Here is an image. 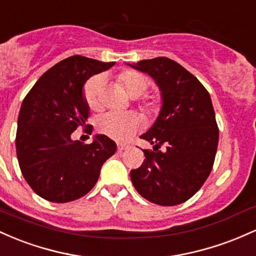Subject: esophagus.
Masks as SVG:
<instances>
[{
    "instance_id": "esophagus-1",
    "label": "esophagus",
    "mask_w": 256,
    "mask_h": 256,
    "mask_svg": "<svg viewBox=\"0 0 256 256\" xmlns=\"http://www.w3.org/2000/svg\"><path fill=\"white\" fill-rule=\"evenodd\" d=\"M128 148H129V145H127V144H122V142L117 144V150H118L120 152L128 150Z\"/></svg>"
}]
</instances>
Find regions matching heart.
<instances>
[{
    "label": "heart",
    "instance_id": "1",
    "mask_svg": "<svg viewBox=\"0 0 256 256\" xmlns=\"http://www.w3.org/2000/svg\"><path fill=\"white\" fill-rule=\"evenodd\" d=\"M117 80L129 96H139L148 88V81L142 74L136 71H124L117 76ZM84 99L92 110H99L104 104V81L102 76H94L86 83ZM140 118L134 112H117L108 111L99 117L96 127L105 136L116 140H126L130 138L138 130Z\"/></svg>",
    "mask_w": 256,
    "mask_h": 256
}]
</instances>
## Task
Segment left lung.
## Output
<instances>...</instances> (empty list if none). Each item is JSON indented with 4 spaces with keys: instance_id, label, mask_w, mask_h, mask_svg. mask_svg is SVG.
Here are the masks:
<instances>
[{
    "instance_id": "1",
    "label": "left lung",
    "mask_w": 256,
    "mask_h": 256,
    "mask_svg": "<svg viewBox=\"0 0 256 256\" xmlns=\"http://www.w3.org/2000/svg\"><path fill=\"white\" fill-rule=\"evenodd\" d=\"M128 65L150 74L162 96L158 117L140 136L154 145V151L142 150L145 160L130 170L132 182L154 204H180L202 188L214 164L219 128L210 96L172 59L160 56Z\"/></svg>"
}]
</instances>
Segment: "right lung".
Returning a JSON list of instances; mask_svg holds the SVG:
<instances>
[{"label": "right lung", "mask_w": 256, "mask_h": 256, "mask_svg": "<svg viewBox=\"0 0 256 256\" xmlns=\"http://www.w3.org/2000/svg\"><path fill=\"white\" fill-rule=\"evenodd\" d=\"M114 62L74 56L46 71L22 102L16 146L20 170L40 197L54 203L78 200L94 188L116 142L96 134L92 144L71 139L86 127L90 106L83 86Z\"/></svg>", "instance_id": "1"}]
</instances>
